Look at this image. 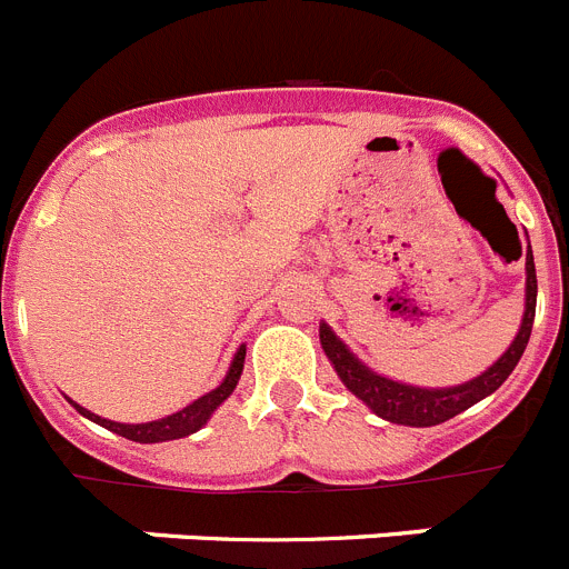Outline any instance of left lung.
Returning <instances> with one entry per match:
<instances>
[{"mask_svg": "<svg viewBox=\"0 0 569 569\" xmlns=\"http://www.w3.org/2000/svg\"><path fill=\"white\" fill-rule=\"evenodd\" d=\"M536 317V267L533 252H525V311L519 331L508 350L502 353L491 368L482 370L475 379L463 381L455 387H418L407 385V381L387 379V376L370 370L362 359L331 331L328 322H320V345L326 350L328 362L333 365L342 385L348 387L365 407L376 412L379 418L390 423H401V427H435L449 418L460 416L463 410L475 407L493 390H500L502 381L513 373V368L522 359L525 348H528L530 328H533Z\"/></svg>", "mask_w": 569, "mask_h": 569, "instance_id": "8db88e82", "label": "left lung"}]
</instances>
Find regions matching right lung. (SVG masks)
Returning <instances> with one entry per match:
<instances>
[{"label": "right lung", "instance_id": "1", "mask_svg": "<svg viewBox=\"0 0 569 569\" xmlns=\"http://www.w3.org/2000/svg\"><path fill=\"white\" fill-rule=\"evenodd\" d=\"M243 357H247V345H241V348L236 350V357H232L230 362V370H227L224 381H221L216 390L204 392V396H199L196 401H190L188 407H182L179 412H171V416L164 418H157V421H148V423H117V421H109V418H100L94 416V412H89L87 407L76 405L72 398H67L69 405L76 407L78 412H81L83 418H89V421L100 423V427H106L109 432L120 435V438H129L134 440V443H162V440H179V438H188V435L199 432L201 427H204L207 421H210V416L216 410H219L221 405H224L227 398L232 396V390H236L238 379H241L243 373Z\"/></svg>", "mask_w": 569, "mask_h": 569}]
</instances>
